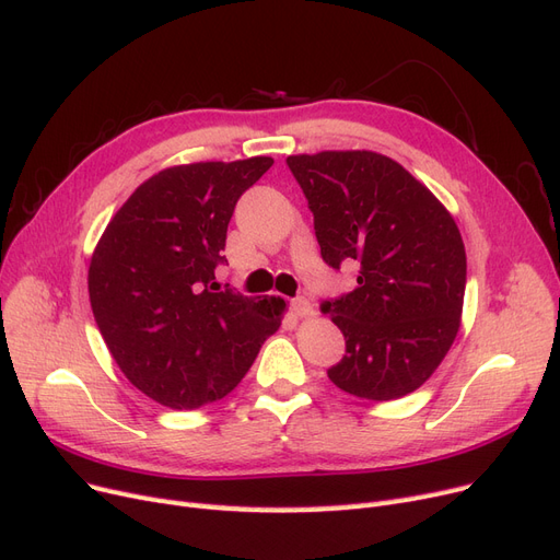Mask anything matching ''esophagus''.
I'll return each instance as SVG.
<instances>
[{"label":"esophagus","mask_w":560,"mask_h":560,"mask_svg":"<svg viewBox=\"0 0 560 560\" xmlns=\"http://www.w3.org/2000/svg\"><path fill=\"white\" fill-rule=\"evenodd\" d=\"M292 311L301 319H308V317L315 315V308H313V303L308 299H294L292 301Z\"/></svg>","instance_id":"1"}]
</instances>
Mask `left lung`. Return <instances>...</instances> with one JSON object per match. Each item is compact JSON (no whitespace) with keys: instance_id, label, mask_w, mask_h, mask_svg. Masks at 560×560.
<instances>
[{"instance_id":"obj_1","label":"left lung","mask_w":560,"mask_h":560,"mask_svg":"<svg viewBox=\"0 0 560 560\" xmlns=\"http://www.w3.org/2000/svg\"><path fill=\"white\" fill-rule=\"evenodd\" d=\"M315 219L322 259L358 261V287L322 303L346 336L327 376L343 393L389 401L442 364L460 329L467 257L455 219L397 161L376 151L287 159Z\"/></svg>"}]
</instances>
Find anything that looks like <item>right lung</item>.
I'll use <instances>...</instances> for the list:
<instances>
[{"instance_id": "right-lung-1", "label": "right lung", "mask_w": 560, "mask_h": 560, "mask_svg": "<svg viewBox=\"0 0 560 560\" xmlns=\"http://www.w3.org/2000/svg\"><path fill=\"white\" fill-rule=\"evenodd\" d=\"M270 156L165 167L130 194L89 268L91 308L124 376L163 406L198 409L243 381L284 301L214 292L235 202Z\"/></svg>"}]
</instances>
